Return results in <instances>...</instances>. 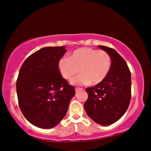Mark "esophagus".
I'll return each instance as SVG.
<instances>
[{
  "label": "esophagus",
  "instance_id": "34e87169",
  "mask_svg": "<svg viewBox=\"0 0 151 151\" xmlns=\"http://www.w3.org/2000/svg\"><path fill=\"white\" fill-rule=\"evenodd\" d=\"M83 89V88H80V87H76L75 90H76V92H78V91H82V90Z\"/></svg>",
  "mask_w": 151,
  "mask_h": 151
}]
</instances>
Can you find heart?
Returning <instances> with one entry per match:
<instances>
[{
    "mask_svg": "<svg viewBox=\"0 0 151 151\" xmlns=\"http://www.w3.org/2000/svg\"><path fill=\"white\" fill-rule=\"evenodd\" d=\"M111 64V57L108 52L84 47L74 50L69 59H60L58 69L62 77L68 81H71L80 70L81 74L74 80V84L96 85L106 78Z\"/></svg>",
    "mask_w": 151,
    "mask_h": 151,
    "instance_id": "obj_1",
    "label": "heart"
}]
</instances>
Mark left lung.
<instances>
[{
	"label": "left lung",
	"mask_w": 151,
	"mask_h": 151,
	"mask_svg": "<svg viewBox=\"0 0 151 151\" xmlns=\"http://www.w3.org/2000/svg\"><path fill=\"white\" fill-rule=\"evenodd\" d=\"M108 52L111 64L108 75L99 85L86 89L84 107L88 116L102 126L116 122L125 114L131 99V73L124 59L111 48L99 46Z\"/></svg>",
	"instance_id": "8db88e82"
}]
</instances>
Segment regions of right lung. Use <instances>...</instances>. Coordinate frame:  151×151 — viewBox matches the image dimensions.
Returning <instances> with one entry per match:
<instances>
[{"label":"right lung","instance_id":"add662e5","mask_svg":"<svg viewBox=\"0 0 151 151\" xmlns=\"http://www.w3.org/2000/svg\"><path fill=\"white\" fill-rule=\"evenodd\" d=\"M64 46L45 47L30 55L17 80L19 105L29 122L41 128H53L64 118L75 88L62 78L58 62Z\"/></svg>","mask_w":151,"mask_h":151}]
</instances>
